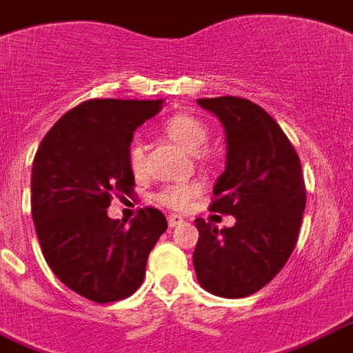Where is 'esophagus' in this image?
<instances>
[{"mask_svg":"<svg viewBox=\"0 0 353 353\" xmlns=\"http://www.w3.org/2000/svg\"><path fill=\"white\" fill-rule=\"evenodd\" d=\"M185 224V219L179 216V214H168V225L170 228H179V225Z\"/></svg>","mask_w":353,"mask_h":353,"instance_id":"1","label":"esophagus"}]
</instances>
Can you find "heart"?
Instances as JSON below:
<instances>
[{
    "mask_svg": "<svg viewBox=\"0 0 353 353\" xmlns=\"http://www.w3.org/2000/svg\"><path fill=\"white\" fill-rule=\"evenodd\" d=\"M163 129L172 141H176L192 153L200 152L209 137L205 123L192 114H174L163 123ZM142 161H144V152L141 142H133L129 146V165L133 172L142 170ZM200 192L201 187L198 183H172L159 192L157 201L170 209H187L200 196Z\"/></svg>",
    "mask_w": 353,
    "mask_h": 353,
    "instance_id": "b5f03b06",
    "label": "heart"
}]
</instances>
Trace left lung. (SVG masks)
I'll use <instances>...</instances> for the list:
<instances>
[{"mask_svg": "<svg viewBox=\"0 0 353 353\" xmlns=\"http://www.w3.org/2000/svg\"><path fill=\"white\" fill-rule=\"evenodd\" d=\"M224 125L225 170L211 211L235 216L220 230L196 219L198 281L222 298H244L270 283L289 261L305 211L300 157L276 120L244 98L198 99Z\"/></svg>", "mask_w": 353, "mask_h": 353, "instance_id": "8db88e82", "label": "left lung"}]
</instances>
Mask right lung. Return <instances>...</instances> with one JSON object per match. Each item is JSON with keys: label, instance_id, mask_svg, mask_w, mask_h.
I'll use <instances>...</instances> for the list:
<instances>
[{"label": "right lung", "instance_id": "obj_1", "mask_svg": "<svg viewBox=\"0 0 353 353\" xmlns=\"http://www.w3.org/2000/svg\"><path fill=\"white\" fill-rule=\"evenodd\" d=\"M161 109V99H88L48 131L34 155L31 212L44 259L68 289L92 302L133 294L168 228L153 207L141 209L129 224L107 214L111 196L134 187V129Z\"/></svg>", "mask_w": 353, "mask_h": 353}]
</instances>
